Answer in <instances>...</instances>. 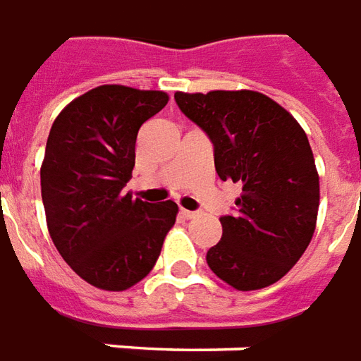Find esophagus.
Masks as SVG:
<instances>
[{
  "instance_id": "obj_1",
  "label": "esophagus",
  "mask_w": 361,
  "mask_h": 361,
  "mask_svg": "<svg viewBox=\"0 0 361 361\" xmlns=\"http://www.w3.org/2000/svg\"><path fill=\"white\" fill-rule=\"evenodd\" d=\"M180 217H184V219H194V217H198V213L188 212V209H180Z\"/></svg>"
}]
</instances>
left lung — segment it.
<instances>
[{"mask_svg":"<svg viewBox=\"0 0 361 361\" xmlns=\"http://www.w3.org/2000/svg\"><path fill=\"white\" fill-rule=\"evenodd\" d=\"M175 99L212 138L221 180L242 183L238 212L219 219L223 236L207 252L209 269L236 290L277 283L317 225L319 175L304 128L262 92H177Z\"/></svg>","mask_w":361,"mask_h":361,"instance_id":"1","label":"left lung"}]
</instances>
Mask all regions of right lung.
<instances>
[{"mask_svg": "<svg viewBox=\"0 0 361 361\" xmlns=\"http://www.w3.org/2000/svg\"><path fill=\"white\" fill-rule=\"evenodd\" d=\"M167 102V92L104 84L65 105L47 136L40 167L47 231L71 269L102 290L140 283L177 221L175 202L123 192L138 130Z\"/></svg>", "mask_w": 361, "mask_h": 361, "instance_id": "1", "label": "right lung"}]
</instances>
